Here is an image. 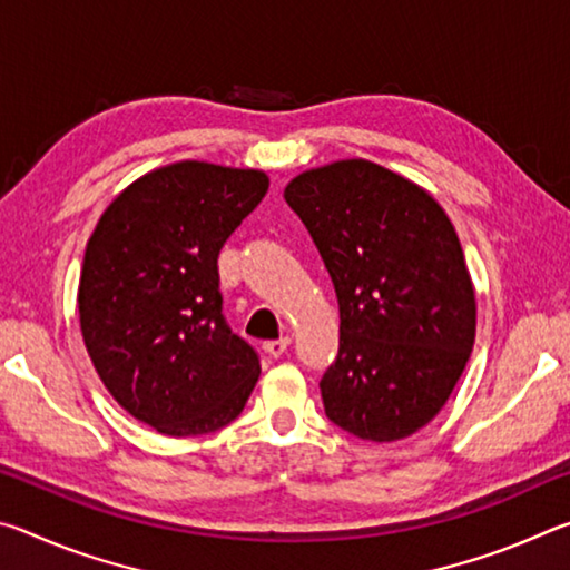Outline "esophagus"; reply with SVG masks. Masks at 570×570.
<instances>
[{"mask_svg":"<svg viewBox=\"0 0 570 570\" xmlns=\"http://www.w3.org/2000/svg\"><path fill=\"white\" fill-rule=\"evenodd\" d=\"M288 344H292L288 336H282V340H274V342H264V352L268 356H274V360H278V356H282L288 350Z\"/></svg>","mask_w":570,"mask_h":570,"instance_id":"obj_1","label":"esophagus"}]
</instances>
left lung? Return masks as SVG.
Instances as JSON below:
<instances>
[{"mask_svg": "<svg viewBox=\"0 0 570 570\" xmlns=\"http://www.w3.org/2000/svg\"><path fill=\"white\" fill-rule=\"evenodd\" d=\"M340 302L324 412L360 440L394 442L445 407L475 344V288L458 230L417 183L364 158L284 188Z\"/></svg>", "mask_w": 570, "mask_h": 570, "instance_id": "obj_1", "label": "left lung"}]
</instances>
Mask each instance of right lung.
<instances>
[{
	"label": "right lung",
	"mask_w": 570,
	"mask_h": 570,
	"mask_svg": "<svg viewBox=\"0 0 570 570\" xmlns=\"http://www.w3.org/2000/svg\"><path fill=\"white\" fill-rule=\"evenodd\" d=\"M268 190L256 168L178 160L102 210L77 286L80 330L112 400L160 435L236 420L262 366L220 314L218 250Z\"/></svg>",
	"instance_id": "obj_1"
}]
</instances>
